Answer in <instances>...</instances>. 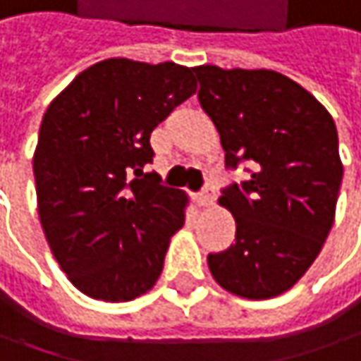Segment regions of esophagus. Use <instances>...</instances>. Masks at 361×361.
Here are the masks:
<instances>
[{
  "mask_svg": "<svg viewBox=\"0 0 361 361\" xmlns=\"http://www.w3.org/2000/svg\"><path fill=\"white\" fill-rule=\"evenodd\" d=\"M196 202H198V207H211L214 202V188L213 185H207L200 194H198V198H196Z\"/></svg>",
  "mask_w": 361,
  "mask_h": 361,
  "instance_id": "esophagus-1",
  "label": "esophagus"
}]
</instances>
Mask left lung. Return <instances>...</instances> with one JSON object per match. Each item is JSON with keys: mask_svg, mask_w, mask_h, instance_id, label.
I'll use <instances>...</instances> for the list:
<instances>
[{"mask_svg": "<svg viewBox=\"0 0 361 361\" xmlns=\"http://www.w3.org/2000/svg\"><path fill=\"white\" fill-rule=\"evenodd\" d=\"M194 72L227 167L252 163L250 180L219 198L238 229L229 250L209 254L211 275L233 295L277 298L306 275L335 223L343 180L335 121L314 94L275 70Z\"/></svg>", "mask_w": 361, "mask_h": 361, "instance_id": "1", "label": "left lung"}]
</instances>
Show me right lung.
<instances>
[{"mask_svg":"<svg viewBox=\"0 0 361 361\" xmlns=\"http://www.w3.org/2000/svg\"><path fill=\"white\" fill-rule=\"evenodd\" d=\"M196 92L194 68L103 59L47 107L32 157L37 211L70 283L103 302L152 289L188 194L145 173L150 134Z\"/></svg>","mask_w":361,"mask_h":361,"instance_id":"obj_1","label":"right lung"}]
</instances>
